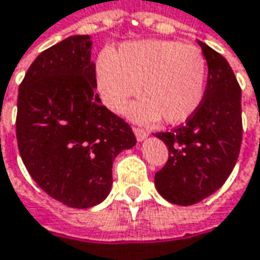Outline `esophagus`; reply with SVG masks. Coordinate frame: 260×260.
Segmentation results:
<instances>
[{"instance_id":"34e87169","label":"esophagus","mask_w":260,"mask_h":260,"mask_svg":"<svg viewBox=\"0 0 260 260\" xmlns=\"http://www.w3.org/2000/svg\"><path fill=\"white\" fill-rule=\"evenodd\" d=\"M133 132H135L136 139H137V140H143V139H146L147 135H149V132L145 130V128H142V127H135Z\"/></svg>"}]
</instances>
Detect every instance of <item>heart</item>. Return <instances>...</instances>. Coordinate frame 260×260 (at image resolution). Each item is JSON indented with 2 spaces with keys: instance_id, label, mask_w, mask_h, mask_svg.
<instances>
[{
  "instance_id": "heart-1",
  "label": "heart",
  "mask_w": 260,
  "mask_h": 260,
  "mask_svg": "<svg viewBox=\"0 0 260 260\" xmlns=\"http://www.w3.org/2000/svg\"><path fill=\"white\" fill-rule=\"evenodd\" d=\"M205 82L203 52L172 40L128 42L96 65L103 103L120 113L139 91L143 100L130 108V114L140 121L160 115L171 124L188 120L203 103Z\"/></svg>"
}]
</instances>
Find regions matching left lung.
I'll return each instance as SVG.
<instances>
[{"mask_svg": "<svg viewBox=\"0 0 260 260\" xmlns=\"http://www.w3.org/2000/svg\"><path fill=\"white\" fill-rule=\"evenodd\" d=\"M208 76L198 110L172 132L156 133L168 147L155 185L165 200L192 205L215 192L235 168L242 145V89L223 56L198 40Z\"/></svg>", "mask_w": 260, "mask_h": 260, "instance_id": "1", "label": "left lung"}]
</instances>
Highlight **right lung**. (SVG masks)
I'll return each instance as SVG.
<instances>
[{
  "mask_svg": "<svg viewBox=\"0 0 260 260\" xmlns=\"http://www.w3.org/2000/svg\"><path fill=\"white\" fill-rule=\"evenodd\" d=\"M89 36H71L30 65L17 98L15 135L25 169L72 208L100 204L115 156L136 145L132 127L95 94Z\"/></svg>",
  "mask_w": 260,
  "mask_h": 260,
  "instance_id": "add662e5",
  "label": "right lung"
}]
</instances>
